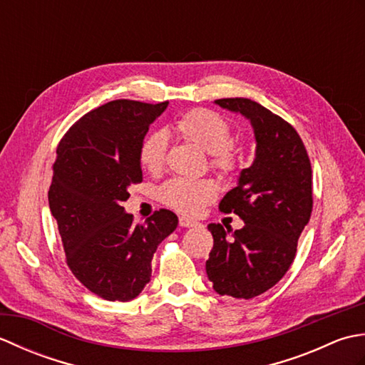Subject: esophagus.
<instances>
[{
    "label": "esophagus",
    "mask_w": 365,
    "mask_h": 365,
    "mask_svg": "<svg viewBox=\"0 0 365 365\" xmlns=\"http://www.w3.org/2000/svg\"><path fill=\"white\" fill-rule=\"evenodd\" d=\"M178 224H180L182 227H196V226H199L197 221H192L190 218H185V216H182V218L178 220Z\"/></svg>",
    "instance_id": "obj_1"
}]
</instances>
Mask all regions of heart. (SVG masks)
<instances>
[{"instance_id":"1","label":"heart","mask_w":365,"mask_h":365,"mask_svg":"<svg viewBox=\"0 0 365 365\" xmlns=\"http://www.w3.org/2000/svg\"><path fill=\"white\" fill-rule=\"evenodd\" d=\"M175 133L197 145L200 150L210 153V165L222 174L235 168V152L230 144V125L220 113L207 108H197L174 123ZM168 138L163 131H152L147 135L138 149L139 165L149 174H158L165 166ZM218 195V185L210 178L175 177L160 188L161 202L173 210L196 216Z\"/></svg>"}]
</instances>
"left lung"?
Wrapping results in <instances>:
<instances>
[{"label":"left lung","mask_w":365,"mask_h":365,"mask_svg":"<svg viewBox=\"0 0 365 365\" xmlns=\"http://www.w3.org/2000/svg\"><path fill=\"white\" fill-rule=\"evenodd\" d=\"M215 103L250 119L257 145L254 163L220 202L245 226L232 232L208 224L213 250L205 269L216 293L251 299L281 281L294 260L312 213L311 160L297 130L265 106L242 97Z\"/></svg>","instance_id":"obj_1"}]
</instances>
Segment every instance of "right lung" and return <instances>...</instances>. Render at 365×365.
Wrapping results in <instances>:
<instances>
[{
    "instance_id": "add662e5",
    "label": "right lung",
    "mask_w": 365,
    "mask_h": 365,
    "mask_svg": "<svg viewBox=\"0 0 365 365\" xmlns=\"http://www.w3.org/2000/svg\"><path fill=\"white\" fill-rule=\"evenodd\" d=\"M166 106L113 100L76 120L56 149L48 204L67 265L108 301H130L143 292L155 251L178 224L165 208L133 224L122 207L130 185L143 182L139 144Z\"/></svg>"
}]
</instances>
